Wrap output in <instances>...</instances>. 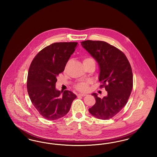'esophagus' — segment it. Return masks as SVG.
<instances>
[{
	"label": "esophagus",
	"instance_id": "34e87169",
	"mask_svg": "<svg viewBox=\"0 0 157 157\" xmlns=\"http://www.w3.org/2000/svg\"><path fill=\"white\" fill-rule=\"evenodd\" d=\"M79 96H81V97H85L86 95V94H78Z\"/></svg>",
	"mask_w": 157,
	"mask_h": 157
}]
</instances>
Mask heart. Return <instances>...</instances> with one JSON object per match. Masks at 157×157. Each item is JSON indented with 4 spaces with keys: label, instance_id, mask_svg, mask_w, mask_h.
<instances>
[{
    "label": "heart",
    "instance_id": "b5f03b06",
    "mask_svg": "<svg viewBox=\"0 0 157 157\" xmlns=\"http://www.w3.org/2000/svg\"><path fill=\"white\" fill-rule=\"evenodd\" d=\"M93 60L91 58H86L85 59L84 61H86V60ZM90 83V81H88L87 82H82V83H79L77 86H76V88L77 89L79 90H81V91H86V90H88V83Z\"/></svg>",
    "mask_w": 157,
    "mask_h": 157
}]
</instances>
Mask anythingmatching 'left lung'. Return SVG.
Masks as SVG:
<instances>
[{"instance_id": "8db88e82", "label": "left lung", "mask_w": 157, "mask_h": 157, "mask_svg": "<svg viewBox=\"0 0 157 157\" xmlns=\"http://www.w3.org/2000/svg\"><path fill=\"white\" fill-rule=\"evenodd\" d=\"M82 47L95 59L99 66V81L107 95L102 98L96 93V102L89 109L95 118H112L127 104L133 86V75L126 56L118 49L104 41L85 40Z\"/></svg>"}]
</instances>
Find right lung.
<instances>
[{"mask_svg":"<svg viewBox=\"0 0 157 157\" xmlns=\"http://www.w3.org/2000/svg\"><path fill=\"white\" fill-rule=\"evenodd\" d=\"M78 42H58L37 53L29 69L27 89L30 101L39 113L52 121L69 111L76 95L70 90H56L57 76L62 72Z\"/></svg>","mask_w":157,"mask_h":157,"instance_id":"add662e5","label":"right lung"}]
</instances>
